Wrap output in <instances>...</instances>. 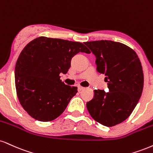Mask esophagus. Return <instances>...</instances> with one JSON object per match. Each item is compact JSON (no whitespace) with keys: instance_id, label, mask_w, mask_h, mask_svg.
I'll return each instance as SVG.
<instances>
[{"instance_id":"esophagus-1","label":"esophagus","mask_w":153,"mask_h":153,"mask_svg":"<svg viewBox=\"0 0 153 153\" xmlns=\"http://www.w3.org/2000/svg\"><path fill=\"white\" fill-rule=\"evenodd\" d=\"M78 91H81L83 89H85V88L82 87V86H80V85H79V86H78Z\"/></svg>"}]
</instances>
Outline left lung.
<instances>
[{"label": "left lung", "instance_id": "obj_1", "mask_svg": "<svg viewBox=\"0 0 153 153\" xmlns=\"http://www.w3.org/2000/svg\"><path fill=\"white\" fill-rule=\"evenodd\" d=\"M85 44L95 56L97 71L105 75L109 89L94 90L86 107L97 122L116 126L130 116L141 97L144 75L140 60L133 50L119 42L102 40Z\"/></svg>", "mask_w": 153, "mask_h": 153}]
</instances>
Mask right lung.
I'll return each instance as SVG.
<instances>
[{
	"label": "right lung",
	"instance_id": "1",
	"mask_svg": "<svg viewBox=\"0 0 153 153\" xmlns=\"http://www.w3.org/2000/svg\"><path fill=\"white\" fill-rule=\"evenodd\" d=\"M91 53L79 42L39 37L27 43L15 68L18 100L33 118L48 122L63 113L78 88L62 82L77 53Z\"/></svg>",
	"mask_w": 153,
	"mask_h": 153
}]
</instances>
